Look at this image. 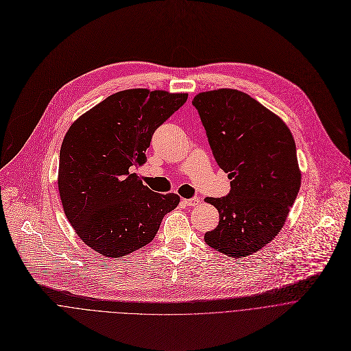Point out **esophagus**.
I'll use <instances>...</instances> for the list:
<instances>
[{
  "instance_id": "obj_1",
  "label": "esophagus",
  "mask_w": 351,
  "mask_h": 351,
  "mask_svg": "<svg viewBox=\"0 0 351 351\" xmlns=\"http://www.w3.org/2000/svg\"><path fill=\"white\" fill-rule=\"evenodd\" d=\"M183 203H184L186 206H197V204H199V198H198V197L184 198V199H183Z\"/></svg>"
}]
</instances>
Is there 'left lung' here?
Masks as SVG:
<instances>
[{
    "mask_svg": "<svg viewBox=\"0 0 351 351\" xmlns=\"http://www.w3.org/2000/svg\"><path fill=\"white\" fill-rule=\"evenodd\" d=\"M191 103L230 179L228 195L206 198L219 223L204 240L233 258L254 254L280 232L302 184L294 138L279 117L243 91L199 93Z\"/></svg>",
    "mask_w": 351,
    "mask_h": 351,
    "instance_id": "left-lung-1",
    "label": "left lung"
}]
</instances>
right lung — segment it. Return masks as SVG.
<instances>
[{
  "mask_svg": "<svg viewBox=\"0 0 351 351\" xmlns=\"http://www.w3.org/2000/svg\"><path fill=\"white\" fill-rule=\"evenodd\" d=\"M186 99V93L123 90L82 115L65 134L61 202L75 232L95 253L119 258L136 252L178 207V194L149 190L134 171L144 165L154 132Z\"/></svg>",
  "mask_w": 351,
  "mask_h": 351,
  "instance_id": "add662e5",
  "label": "right lung"
}]
</instances>
